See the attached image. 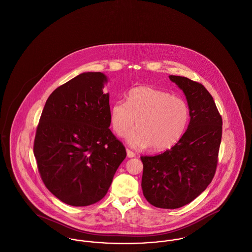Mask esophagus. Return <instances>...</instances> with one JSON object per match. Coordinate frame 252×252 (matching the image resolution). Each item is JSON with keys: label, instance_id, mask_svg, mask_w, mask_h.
Instances as JSON below:
<instances>
[{"label": "esophagus", "instance_id": "obj_1", "mask_svg": "<svg viewBox=\"0 0 252 252\" xmlns=\"http://www.w3.org/2000/svg\"><path fill=\"white\" fill-rule=\"evenodd\" d=\"M126 155H127V158H133L135 156V154L129 149H126Z\"/></svg>", "mask_w": 252, "mask_h": 252}]
</instances>
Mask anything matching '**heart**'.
I'll return each instance as SVG.
<instances>
[{
  "instance_id": "1",
  "label": "heart",
  "mask_w": 252,
  "mask_h": 252,
  "mask_svg": "<svg viewBox=\"0 0 252 252\" xmlns=\"http://www.w3.org/2000/svg\"><path fill=\"white\" fill-rule=\"evenodd\" d=\"M190 110L179 96L149 87H138L128 93L126 102L116 101L110 109V123L118 135L134 148L152 146L154 151H164L174 146L186 131Z\"/></svg>"
}]
</instances>
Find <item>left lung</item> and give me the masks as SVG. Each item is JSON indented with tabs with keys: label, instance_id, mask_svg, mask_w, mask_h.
Wrapping results in <instances>:
<instances>
[{
	"label": "left lung",
	"instance_id": "obj_1",
	"mask_svg": "<svg viewBox=\"0 0 252 252\" xmlns=\"http://www.w3.org/2000/svg\"><path fill=\"white\" fill-rule=\"evenodd\" d=\"M183 91L190 123L169 150L141 157L143 195L152 205L174 209L194 201L210 184L216 170L222 137V118L206 89L180 76H169Z\"/></svg>",
	"mask_w": 252,
	"mask_h": 252
}]
</instances>
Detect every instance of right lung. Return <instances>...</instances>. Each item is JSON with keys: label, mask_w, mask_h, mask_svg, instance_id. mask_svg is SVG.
Returning <instances> with one entry per match:
<instances>
[{"label": "right lung", "mask_w": 252, "mask_h": 252, "mask_svg": "<svg viewBox=\"0 0 252 252\" xmlns=\"http://www.w3.org/2000/svg\"><path fill=\"white\" fill-rule=\"evenodd\" d=\"M108 78L86 72L49 96L37 127L34 155L46 187L58 200L87 206L107 194L126 157L110 130Z\"/></svg>", "instance_id": "1"}]
</instances>
